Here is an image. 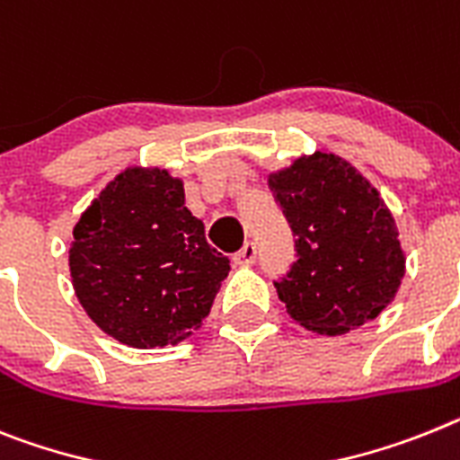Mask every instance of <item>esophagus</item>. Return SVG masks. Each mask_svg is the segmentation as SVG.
Listing matches in <instances>:
<instances>
[{
	"instance_id": "esophagus-1",
	"label": "esophagus",
	"mask_w": 460,
	"mask_h": 460,
	"mask_svg": "<svg viewBox=\"0 0 460 460\" xmlns=\"http://www.w3.org/2000/svg\"><path fill=\"white\" fill-rule=\"evenodd\" d=\"M256 244H253V242H246V244L234 253V262H237V265H253V262H256Z\"/></svg>"
}]
</instances>
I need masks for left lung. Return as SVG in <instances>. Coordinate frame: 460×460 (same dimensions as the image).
I'll use <instances>...</instances> for the list:
<instances>
[{
  "instance_id": "8db88e82",
  "label": "left lung",
  "mask_w": 460,
  "mask_h": 460,
  "mask_svg": "<svg viewBox=\"0 0 460 460\" xmlns=\"http://www.w3.org/2000/svg\"><path fill=\"white\" fill-rule=\"evenodd\" d=\"M297 261L274 281L290 319L319 335L376 319L405 277V253L376 188L335 153L297 158L268 179Z\"/></svg>"
}]
</instances>
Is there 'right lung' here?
Here are the masks:
<instances>
[{
    "mask_svg": "<svg viewBox=\"0 0 460 460\" xmlns=\"http://www.w3.org/2000/svg\"><path fill=\"white\" fill-rule=\"evenodd\" d=\"M69 272L97 328L128 347L155 349L198 331L230 261L204 237L181 179L128 167L74 226Z\"/></svg>",
    "mask_w": 460,
    "mask_h": 460,
    "instance_id": "right-lung-1",
    "label": "right lung"
}]
</instances>
